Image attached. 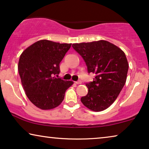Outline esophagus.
<instances>
[{"label": "esophagus", "mask_w": 149, "mask_h": 149, "mask_svg": "<svg viewBox=\"0 0 149 149\" xmlns=\"http://www.w3.org/2000/svg\"><path fill=\"white\" fill-rule=\"evenodd\" d=\"M75 83H76L77 84H78V85H80V84H81V83H82V81L79 80V81H76V82H75Z\"/></svg>", "instance_id": "obj_1"}]
</instances>
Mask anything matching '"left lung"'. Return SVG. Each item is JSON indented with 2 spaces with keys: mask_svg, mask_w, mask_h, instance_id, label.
<instances>
[{
  "mask_svg": "<svg viewBox=\"0 0 149 149\" xmlns=\"http://www.w3.org/2000/svg\"><path fill=\"white\" fill-rule=\"evenodd\" d=\"M82 57L87 72L94 73L93 81L87 83L88 93L81 98L87 108L99 112L109 108L123 89L129 68L123 51L106 40L72 44Z\"/></svg>",
  "mask_w": 149,
  "mask_h": 149,
  "instance_id": "8db88e82",
  "label": "left lung"
}]
</instances>
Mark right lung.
Returning a JSON list of instances; mask_svg holds the SVG:
<instances>
[{
  "label": "right lung",
  "instance_id": "add662e5",
  "mask_svg": "<svg viewBox=\"0 0 149 149\" xmlns=\"http://www.w3.org/2000/svg\"><path fill=\"white\" fill-rule=\"evenodd\" d=\"M71 44L41 40L34 42L20 56L18 71L22 86L30 101L42 110L54 109L64 98L72 81L58 78L60 64Z\"/></svg>",
  "mask_w": 149,
  "mask_h": 149
}]
</instances>
